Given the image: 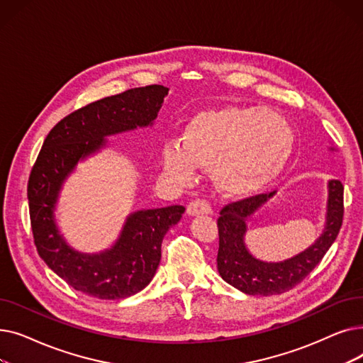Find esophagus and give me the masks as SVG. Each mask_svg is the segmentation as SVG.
Returning <instances> with one entry per match:
<instances>
[{
  "label": "esophagus",
  "instance_id": "esophagus-1",
  "mask_svg": "<svg viewBox=\"0 0 363 363\" xmlns=\"http://www.w3.org/2000/svg\"><path fill=\"white\" fill-rule=\"evenodd\" d=\"M186 213L189 216H200V215H211L212 207L206 200H194L186 206Z\"/></svg>",
  "mask_w": 363,
  "mask_h": 363
}]
</instances>
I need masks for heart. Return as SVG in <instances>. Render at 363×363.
Masks as SVG:
<instances>
[{
  "instance_id": "b5f03b06",
  "label": "heart",
  "mask_w": 363,
  "mask_h": 363,
  "mask_svg": "<svg viewBox=\"0 0 363 363\" xmlns=\"http://www.w3.org/2000/svg\"><path fill=\"white\" fill-rule=\"evenodd\" d=\"M294 132L281 114L259 107L204 110L188 121L179 144H166L162 167L178 185L191 184L196 167L212 172L219 191L247 199L271 186L287 169Z\"/></svg>"
}]
</instances>
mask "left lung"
<instances>
[{"label":"left lung","instance_id":"8db88e82","mask_svg":"<svg viewBox=\"0 0 363 363\" xmlns=\"http://www.w3.org/2000/svg\"><path fill=\"white\" fill-rule=\"evenodd\" d=\"M342 193L345 186L338 179L328 181L327 215L322 234L306 250L282 262L257 259L247 249L244 240L247 222L275 196V191L225 206L218 219V271L222 279L250 296H274L296 287L315 269L338 235L345 213Z\"/></svg>","mask_w":363,"mask_h":363}]
</instances>
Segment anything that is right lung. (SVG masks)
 Instances as JSON below:
<instances>
[{
    "mask_svg": "<svg viewBox=\"0 0 363 363\" xmlns=\"http://www.w3.org/2000/svg\"><path fill=\"white\" fill-rule=\"evenodd\" d=\"M167 92L163 85H148L91 103L57 123L43 144L28 182L33 240L48 268L74 290L103 300L144 290L160 263L163 237L185 212L184 206L133 212L116 242L92 255L67 244L54 213L63 184L78 163L104 148L107 137L151 126Z\"/></svg>",
    "mask_w": 363,
    "mask_h": 363,
    "instance_id": "obj_1",
    "label": "right lung"
}]
</instances>
